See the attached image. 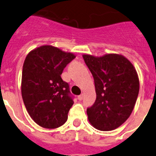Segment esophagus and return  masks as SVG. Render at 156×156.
Wrapping results in <instances>:
<instances>
[{"instance_id": "1", "label": "esophagus", "mask_w": 156, "mask_h": 156, "mask_svg": "<svg viewBox=\"0 0 156 156\" xmlns=\"http://www.w3.org/2000/svg\"><path fill=\"white\" fill-rule=\"evenodd\" d=\"M78 101H82V99H83V94L79 95V96L78 97Z\"/></svg>"}]
</instances>
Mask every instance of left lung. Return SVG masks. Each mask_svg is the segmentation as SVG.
Segmentation results:
<instances>
[{
  "mask_svg": "<svg viewBox=\"0 0 156 156\" xmlns=\"http://www.w3.org/2000/svg\"><path fill=\"white\" fill-rule=\"evenodd\" d=\"M82 56L93 74L97 93L93 105L87 108L89 122L99 130L115 129L126 121L134 108L140 89L136 69L119 54Z\"/></svg>",
  "mask_w": 156,
  "mask_h": 156,
  "instance_id": "8db88e82",
  "label": "left lung"
}]
</instances>
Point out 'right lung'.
<instances>
[{
  "instance_id": "right-lung-1",
  "label": "right lung",
  "mask_w": 156,
  "mask_h": 156,
  "mask_svg": "<svg viewBox=\"0 0 156 156\" xmlns=\"http://www.w3.org/2000/svg\"><path fill=\"white\" fill-rule=\"evenodd\" d=\"M75 55L52 45L29 52L22 73L21 92L31 119L43 128L55 129L67 120L74 101L68 83L61 78L63 69Z\"/></svg>"
}]
</instances>
